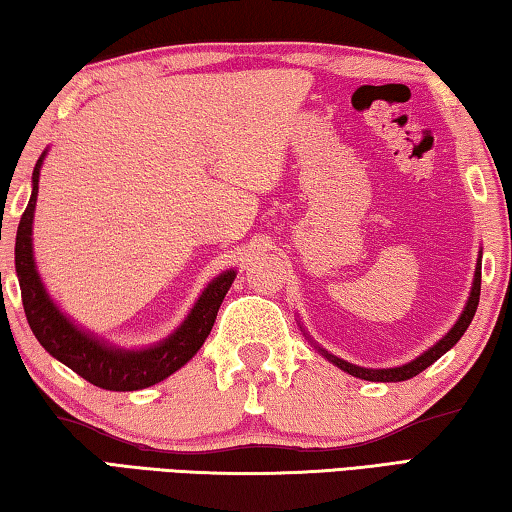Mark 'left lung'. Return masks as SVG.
<instances>
[{
	"instance_id": "1",
	"label": "left lung",
	"mask_w": 512,
	"mask_h": 512,
	"mask_svg": "<svg viewBox=\"0 0 512 512\" xmlns=\"http://www.w3.org/2000/svg\"><path fill=\"white\" fill-rule=\"evenodd\" d=\"M481 257H483V250H479V259H476V268H474V280H472V289H470V296H467L465 307L461 311V316H458L456 323L452 325V329L443 336V339L436 341L431 345L429 350H424L420 357L411 359L409 363H402V366H395V368H363V366H354V363L345 361L341 357H336V354L327 352L325 348H320L318 343H314V339L305 332V327L300 325V332L307 336V341L314 345V348L323 354V357L334 363L336 368H341L343 372H348L352 377H359V379H366V381H406L415 375H420L422 370H427L431 363H436L440 357H443L445 352H449L454 348V345L461 341V336L465 334V329L470 327L472 318L476 314V307H479V296H481Z\"/></svg>"
}]
</instances>
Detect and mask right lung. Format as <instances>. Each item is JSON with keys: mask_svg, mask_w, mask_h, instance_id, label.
I'll return each mask as SVG.
<instances>
[{"mask_svg": "<svg viewBox=\"0 0 512 512\" xmlns=\"http://www.w3.org/2000/svg\"><path fill=\"white\" fill-rule=\"evenodd\" d=\"M47 158V149L33 167L31 198L24 210L15 237V273L22 291V305L29 327L36 334L42 348L51 357L72 368L76 375L106 391H142L158 381L167 379L201 350L219 307L235 282L237 271L228 268L207 282L194 307L173 332L146 348H121L103 339V336L81 327L60 309L42 282L38 273L36 255H33V214H36L40 169Z\"/></svg>", "mask_w": 512, "mask_h": 512, "instance_id": "add662e5", "label": "right lung"}]
</instances>
